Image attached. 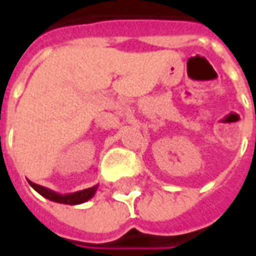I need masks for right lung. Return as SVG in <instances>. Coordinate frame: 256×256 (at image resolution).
<instances>
[{
	"label": "right lung",
	"mask_w": 256,
	"mask_h": 256,
	"mask_svg": "<svg viewBox=\"0 0 256 256\" xmlns=\"http://www.w3.org/2000/svg\"><path fill=\"white\" fill-rule=\"evenodd\" d=\"M32 188L36 189V192L40 193L41 196H44L45 198H49L52 202H56V203L62 204H70V206H75V204H82L84 202H88L90 198H93L96 194V190L98 188V185H94L92 188L84 189V190H78V192L74 193H66V194H60V193L54 192L52 189L45 188V186H41L38 184H34L28 181Z\"/></svg>",
	"instance_id": "right-lung-1"
}]
</instances>
